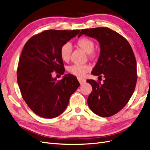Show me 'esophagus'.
I'll return each instance as SVG.
<instances>
[{
    "label": "esophagus",
    "mask_w": 150,
    "mask_h": 150,
    "mask_svg": "<svg viewBox=\"0 0 150 150\" xmlns=\"http://www.w3.org/2000/svg\"><path fill=\"white\" fill-rule=\"evenodd\" d=\"M78 81H79V83H80L81 84H82L86 83V80L85 79L82 78H80V77H78Z\"/></svg>",
    "instance_id": "1"
}]
</instances>
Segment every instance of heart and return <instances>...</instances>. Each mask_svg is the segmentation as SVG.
Here are the masks:
<instances>
[{"label": "heart", "mask_w": 150, "mask_h": 150, "mask_svg": "<svg viewBox=\"0 0 150 150\" xmlns=\"http://www.w3.org/2000/svg\"><path fill=\"white\" fill-rule=\"evenodd\" d=\"M77 44L86 52L89 53L90 56H93L94 52V43L93 40L87 38H81L77 41ZM71 53V46L69 42L62 45L60 49V56L64 61H69ZM91 70V66L89 64H72L67 67V71L71 74L76 76H83L87 72Z\"/></svg>", "instance_id": "1"}]
</instances>
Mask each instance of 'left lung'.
Returning a JSON list of instances; mask_svg holds the SVG:
<instances>
[{"label": "left lung", "mask_w": 150, "mask_h": 150, "mask_svg": "<svg viewBox=\"0 0 150 150\" xmlns=\"http://www.w3.org/2000/svg\"><path fill=\"white\" fill-rule=\"evenodd\" d=\"M83 34L96 39L100 44V56L91 74L105 78L102 84L87 80L93 88L88 106L99 116H111L126 105L134 93L137 81L134 52L123 36L108 28L82 29L78 37Z\"/></svg>", "instance_id": "obj_1"}]
</instances>
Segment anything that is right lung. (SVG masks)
<instances>
[{
  "instance_id": "1",
  "label": "right lung",
  "mask_w": 150,
  "mask_h": 150,
  "mask_svg": "<svg viewBox=\"0 0 150 150\" xmlns=\"http://www.w3.org/2000/svg\"><path fill=\"white\" fill-rule=\"evenodd\" d=\"M80 30H46L30 38L22 49L17 71V83L24 100L36 115L54 118L64 111L69 98L79 86L73 75L57 81L52 72L65 69L60 49Z\"/></svg>"
}]
</instances>
